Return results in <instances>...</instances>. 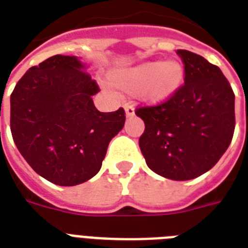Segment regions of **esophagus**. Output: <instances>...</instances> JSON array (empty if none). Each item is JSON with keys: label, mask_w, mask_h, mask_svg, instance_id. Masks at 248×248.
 I'll use <instances>...</instances> for the list:
<instances>
[{"label": "esophagus", "mask_w": 248, "mask_h": 248, "mask_svg": "<svg viewBox=\"0 0 248 248\" xmlns=\"http://www.w3.org/2000/svg\"><path fill=\"white\" fill-rule=\"evenodd\" d=\"M124 113H126V117H132L135 114V109H134V107L131 104H124Z\"/></svg>", "instance_id": "esophagus-1"}]
</instances>
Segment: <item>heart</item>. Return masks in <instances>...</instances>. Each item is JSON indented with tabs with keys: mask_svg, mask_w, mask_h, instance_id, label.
I'll list each match as a JSON object with an SVG mask.
<instances>
[{
	"mask_svg": "<svg viewBox=\"0 0 248 248\" xmlns=\"http://www.w3.org/2000/svg\"><path fill=\"white\" fill-rule=\"evenodd\" d=\"M184 67L177 60H152L128 68H118L108 75L116 89L126 93H138L148 104H162L170 100L183 85Z\"/></svg>",
	"mask_w": 248,
	"mask_h": 248,
	"instance_id": "1",
	"label": "heart"
}]
</instances>
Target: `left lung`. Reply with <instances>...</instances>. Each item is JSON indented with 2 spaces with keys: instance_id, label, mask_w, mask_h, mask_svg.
<instances>
[{
  "instance_id": "left-lung-1",
  "label": "left lung",
  "mask_w": 248,
  "mask_h": 248,
  "mask_svg": "<svg viewBox=\"0 0 248 248\" xmlns=\"http://www.w3.org/2000/svg\"><path fill=\"white\" fill-rule=\"evenodd\" d=\"M184 86L170 100L136 110L145 124L139 147L148 167L170 180L207 172L234 132V93L219 67L194 52L177 50Z\"/></svg>"
}]
</instances>
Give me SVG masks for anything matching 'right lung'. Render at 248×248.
<instances>
[{
  "instance_id": "1",
  "label": "right lung",
  "mask_w": 248,
  "mask_h": 248,
  "mask_svg": "<svg viewBox=\"0 0 248 248\" xmlns=\"http://www.w3.org/2000/svg\"><path fill=\"white\" fill-rule=\"evenodd\" d=\"M77 56L54 55L29 68L10 96L14 143L40 176L60 186L96 175L110 140L124 128V110L99 112V91Z\"/></svg>"
}]
</instances>
